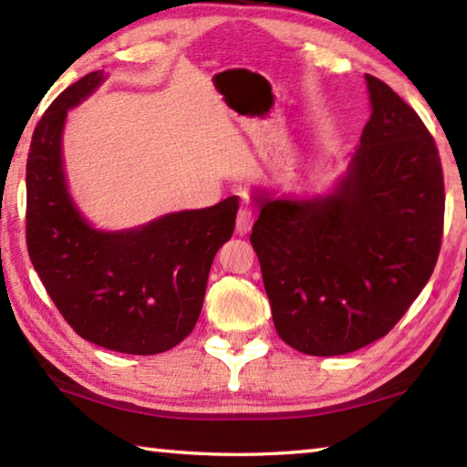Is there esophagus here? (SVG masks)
Here are the masks:
<instances>
[{"label": "esophagus", "instance_id": "34e87169", "mask_svg": "<svg viewBox=\"0 0 467 467\" xmlns=\"http://www.w3.org/2000/svg\"><path fill=\"white\" fill-rule=\"evenodd\" d=\"M253 218H255V216H253L251 208H247V205L241 208L239 214H236V233H239L241 236L247 234L251 231V226H253Z\"/></svg>", "mask_w": 467, "mask_h": 467}]
</instances>
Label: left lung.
<instances>
[{"label":"left lung","mask_w":467,"mask_h":467,"mask_svg":"<svg viewBox=\"0 0 467 467\" xmlns=\"http://www.w3.org/2000/svg\"><path fill=\"white\" fill-rule=\"evenodd\" d=\"M365 78L373 113L336 192L306 202L257 197L249 236L275 331L311 357L354 352L389 334L441 251L437 144L408 102Z\"/></svg>","instance_id":"8db88e82"}]
</instances>
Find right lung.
Wrapping results in <instances>:
<instances>
[{"mask_svg":"<svg viewBox=\"0 0 467 467\" xmlns=\"http://www.w3.org/2000/svg\"><path fill=\"white\" fill-rule=\"evenodd\" d=\"M102 82L90 72L36 123L26 162V247L72 329L123 354H161L192 334L218 249L234 233L239 197L175 212L141 228L102 233L76 210L61 162L67 109Z\"/></svg>","mask_w":467,"mask_h":467,"instance_id":"1","label":"right lung"}]
</instances>
